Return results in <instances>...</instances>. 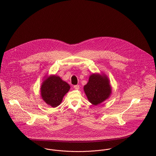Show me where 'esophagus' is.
<instances>
[{
  "mask_svg": "<svg viewBox=\"0 0 156 156\" xmlns=\"http://www.w3.org/2000/svg\"><path fill=\"white\" fill-rule=\"evenodd\" d=\"M74 88L75 89H76V90H78V89H79V85H74Z\"/></svg>",
  "mask_w": 156,
  "mask_h": 156,
  "instance_id": "esophagus-1",
  "label": "esophagus"
}]
</instances>
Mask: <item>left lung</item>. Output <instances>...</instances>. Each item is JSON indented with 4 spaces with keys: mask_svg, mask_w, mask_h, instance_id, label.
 <instances>
[{
    "mask_svg": "<svg viewBox=\"0 0 156 156\" xmlns=\"http://www.w3.org/2000/svg\"><path fill=\"white\" fill-rule=\"evenodd\" d=\"M83 89L89 102L95 106L108 99L112 94L109 79L104 74H92Z\"/></svg>",
    "mask_w": 156,
    "mask_h": 156,
    "instance_id": "obj_1",
    "label": "left lung"
}]
</instances>
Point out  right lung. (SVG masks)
<instances>
[{"label": "right lung", "mask_w": 156, "mask_h": 156, "mask_svg": "<svg viewBox=\"0 0 156 156\" xmlns=\"http://www.w3.org/2000/svg\"><path fill=\"white\" fill-rule=\"evenodd\" d=\"M70 89V86L57 75L46 77L41 85L40 94L46 104L56 108L60 105L64 95Z\"/></svg>", "instance_id": "1"}]
</instances>
